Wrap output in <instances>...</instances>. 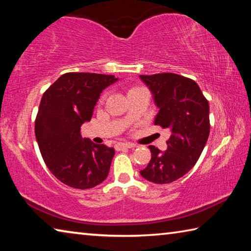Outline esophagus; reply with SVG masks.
<instances>
[{
    "instance_id": "1",
    "label": "esophagus",
    "mask_w": 251,
    "mask_h": 251,
    "mask_svg": "<svg viewBox=\"0 0 251 251\" xmlns=\"http://www.w3.org/2000/svg\"><path fill=\"white\" fill-rule=\"evenodd\" d=\"M131 147H135V145H134V144H130V143H120V144H116V145H115L116 151L127 150V148H131Z\"/></svg>"
}]
</instances>
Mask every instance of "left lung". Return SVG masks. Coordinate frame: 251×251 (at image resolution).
Instances as JSON below:
<instances>
[{"label": "left lung", "mask_w": 251, "mask_h": 251, "mask_svg": "<svg viewBox=\"0 0 251 251\" xmlns=\"http://www.w3.org/2000/svg\"><path fill=\"white\" fill-rule=\"evenodd\" d=\"M150 88L159 112L155 125L171 131L167 150L150 146L151 158L142 177L169 184L197 163L209 136V104L195 80L174 73L139 75Z\"/></svg>", "instance_id": "left-lung-1"}]
</instances>
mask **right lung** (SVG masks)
<instances>
[{
  "instance_id": "1",
  "label": "right lung",
  "mask_w": 251,
  "mask_h": 251,
  "mask_svg": "<svg viewBox=\"0 0 251 251\" xmlns=\"http://www.w3.org/2000/svg\"><path fill=\"white\" fill-rule=\"evenodd\" d=\"M117 80L113 75L66 73L43 94L35 137L46 166L63 184L88 189L108 176L115 151L82 138L80 126L91 121L101 92Z\"/></svg>"
}]
</instances>
